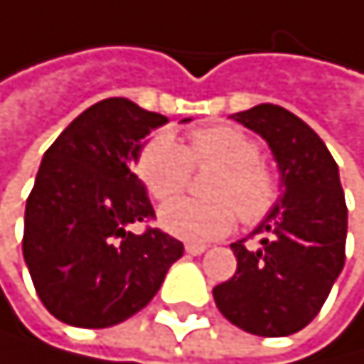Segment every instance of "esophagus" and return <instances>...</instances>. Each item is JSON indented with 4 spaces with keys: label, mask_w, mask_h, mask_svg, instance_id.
<instances>
[{
    "label": "esophagus",
    "mask_w": 364,
    "mask_h": 364,
    "mask_svg": "<svg viewBox=\"0 0 364 364\" xmlns=\"http://www.w3.org/2000/svg\"><path fill=\"white\" fill-rule=\"evenodd\" d=\"M184 250H186L189 255H203L205 250H207V246H205V244H186Z\"/></svg>",
    "instance_id": "1"
}]
</instances>
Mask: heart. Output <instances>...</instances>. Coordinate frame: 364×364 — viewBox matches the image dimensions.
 <instances>
[{
    "instance_id": "obj_1",
    "label": "heart",
    "mask_w": 364,
    "mask_h": 364,
    "mask_svg": "<svg viewBox=\"0 0 364 364\" xmlns=\"http://www.w3.org/2000/svg\"><path fill=\"white\" fill-rule=\"evenodd\" d=\"M259 157V141L237 125L193 129L184 146L161 132L143 143L136 173L154 200L164 203L188 186L191 168H217L205 185L212 198H181L164 205L159 212L166 232L203 244L228 235L237 214L244 225L253 228L276 212L282 182Z\"/></svg>"
}]
</instances>
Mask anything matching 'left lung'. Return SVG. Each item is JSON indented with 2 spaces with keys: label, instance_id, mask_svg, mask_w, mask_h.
<instances>
[{
  "label": "left lung",
  "instance_id": "8db88e82",
  "mask_svg": "<svg viewBox=\"0 0 364 364\" xmlns=\"http://www.w3.org/2000/svg\"><path fill=\"white\" fill-rule=\"evenodd\" d=\"M267 139L282 175V198L253 237L262 248L235 250V276L214 287L221 314L246 333L282 338L317 317L344 267L346 203L338 164L310 125L278 105L232 114Z\"/></svg>",
  "mask_w": 364,
  "mask_h": 364
}]
</instances>
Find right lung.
<instances>
[{
    "instance_id": "add662e5",
    "label": "right lung",
    "mask_w": 364,
    "mask_h": 364,
    "mask_svg": "<svg viewBox=\"0 0 364 364\" xmlns=\"http://www.w3.org/2000/svg\"><path fill=\"white\" fill-rule=\"evenodd\" d=\"M166 116L127 97L88 107L50 148L26 198L22 253L43 306L77 328H107L146 308L182 242L132 223L154 210L132 161Z\"/></svg>"
}]
</instances>
